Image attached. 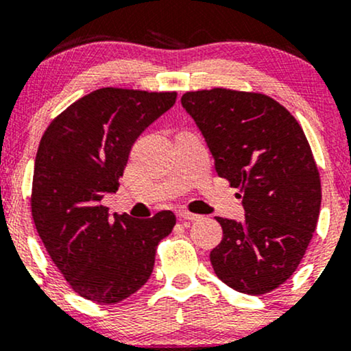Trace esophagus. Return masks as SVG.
Segmentation results:
<instances>
[{
  "label": "esophagus",
  "instance_id": "esophagus-1",
  "mask_svg": "<svg viewBox=\"0 0 351 351\" xmlns=\"http://www.w3.org/2000/svg\"><path fill=\"white\" fill-rule=\"evenodd\" d=\"M178 217L180 219H188V221H196L199 219V215H195V213H189L186 209H180L178 211Z\"/></svg>",
  "mask_w": 351,
  "mask_h": 351
}]
</instances>
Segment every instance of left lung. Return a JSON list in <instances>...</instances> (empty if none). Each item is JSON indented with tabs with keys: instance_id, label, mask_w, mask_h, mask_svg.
Masks as SVG:
<instances>
[{
	"instance_id": "obj_1",
	"label": "left lung",
	"mask_w": 351,
	"mask_h": 351,
	"mask_svg": "<svg viewBox=\"0 0 351 351\" xmlns=\"http://www.w3.org/2000/svg\"><path fill=\"white\" fill-rule=\"evenodd\" d=\"M181 106L204 136L217 176L243 198V221L216 217L223 241L209 254L213 269L237 292H271L295 272L320 213V176L304 130L263 94L186 92Z\"/></svg>"
}]
</instances>
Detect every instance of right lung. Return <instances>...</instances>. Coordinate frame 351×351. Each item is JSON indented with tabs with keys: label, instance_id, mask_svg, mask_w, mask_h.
<instances>
[{
	"label": "right lung",
	"instance_id": "right-lung-1",
	"mask_svg": "<svg viewBox=\"0 0 351 351\" xmlns=\"http://www.w3.org/2000/svg\"><path fill=\"white\" fill-rule=\"evenodd\" d=\"M175 92L99 88L47 127L34 163L31 209L52 263L79 295L117 304L150 279L156 245L171 232V211L148 219L108 215L132 145L175 106Z\"/></svg>",
	"mask_w": 351,
	"mask_h": 351
}]
</instances>
